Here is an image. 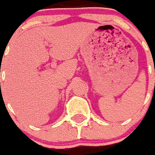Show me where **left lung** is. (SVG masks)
Returning <instances> with one entry per match:
<instances>
[{"instance_id":"left-lung-1","label":"left lung","mask_w":155,"mask_h":155,"mask_svg":"<svg viewBox=\"0 0 155 155\" xmlns=\"http://www.w3.org/2000/svg\"><path fill=\"white\" fill-rule=\"evenodd\" d=\"M154 72H155V65H154Z\"/></svg>"}]
</instances>
